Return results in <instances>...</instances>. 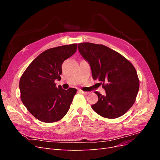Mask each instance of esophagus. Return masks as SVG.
I'll return each mask as SVG.
<instances>
[{"mask_svg":"<svg viewBox=\"0 0 160 160\" xmlns=\"http://www.w3.org/2000/svg\"><path fill=\"white\" fill-rule=\"evenodd\" d=\"M78 91L79 92V93H82V94H84V95H88V94H89V92H86V91H82V90H78Z\"/></svg>","mask_w":160,"mask_h":160,"instance_id":"34e87169","label":"esophagus"}]
</instances>
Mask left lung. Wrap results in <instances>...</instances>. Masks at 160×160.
<instances>
[{
    "instance_id": "obj_1",
    "label": "left lung",
    "mask_w": 160,
    "mask_h": 160,
    "mask_svg": "<svg viewBox=\"0 0 160 160\" xmlns=\"http://www.w3.org/2000/svg\"><path fill=\"white\" fill-rule=\"evenodd\" d=\"M81 56L89 62L93 79L99 81L105 95L99 92L98 101L91 108L105 118L124 115L133 105L139 81L133 65L119 52L103 45L91 42L78 44Z\"/></svg>"
}]
</instances>
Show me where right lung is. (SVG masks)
Listing matches in <instances>:
<instances>
[{"label":"right lung","mask_w":160,"mask_h":160,"mask_svg":"<svg viewBox=\"0 0 160 160\" xmlns=\"http://www.w3.org/2000/svg\"><path fill=\"white\" fill-rule=\"evenodd\" d=\"M77 44L47 49L34 59L19 81L21 99L27 110L37 119L52 123L68 112L77 89L56 87L61 80L62 64L76 52Z\"/></svg>","instance_id":"right-lung-1"}]
</instances>
